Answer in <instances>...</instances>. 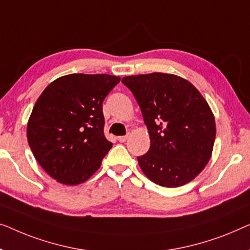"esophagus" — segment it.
I'll return each instance as SVG.
<instances>
[{
	"label": "esophagus",
	"mask_w": 250,
	"mask_h": 250,
	"mask_svg": "<svg viewBox=\"0 0 250 250\" xmlns=\"http://www.w3.org/2000/svg\"><path fill=\"white\" fill-rule=\"evenodd\" d=\"M126 138H128V136H120V137H118V140L120 143H125V140H126Z\"/></svg>",
	"instance_id": "1"
}]
</instances>
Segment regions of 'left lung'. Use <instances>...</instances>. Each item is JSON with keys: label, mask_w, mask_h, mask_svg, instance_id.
Segmentation results:
<instances>
[{"label": "left lung", "mask_w": 250, "mask_h": 250, "mask_svg": "<svg viewBox=\"0 0 250 250\" xmlns=\"http://www.w3.org/2000/svg\"><path fill=\"white\" fill-rule=\"evenodd\" d=\"M142 110L150 147L137 157L144 174L162 187L184 186L212 156L216 128L208 103L181 77L153 72L122 78Z\"/></svg>", "instance_id": "left-lung-1"}]
</instances>
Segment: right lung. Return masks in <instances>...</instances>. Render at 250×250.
Returning a JSON list of instances; mask_svg holds the SVG:
<instances>
[{"mask_svg": "<svg viewBox=\"0 0 250 250\" xmlns=\"http://www.w3.org/2000/svg\"><path fill=\"white\" fill-rule=\"evenodd\" d=\"M120 82L111 75L72 73L55 79L35 104L27 139L35 159L60 184H83L112 143L104 136L103 101Z\"/></svg>", "mask_w": 250, "mask_h": 250, "instance_id": "right-lung-1", "label": "right lung"}]
</instances>
